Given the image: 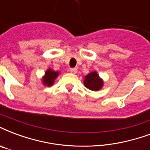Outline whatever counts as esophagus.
Wrapping results in <instances>:
<instances>
[{"instance_id":"esophagus-1","label":"esophagus","mask_w":150,"mask_h":150,"mask_svg":"<svg viewBox=\"0 0 150 150\" xmlns=\"http://www.w3.org/2000/svg\"><path fill=\"white\" fill-rule=\"evenodd\" d=\"M70 71H71V73H72V74H76V73H77V69H76V68H71V69H70Z\"/></svg>"}]
</instances>
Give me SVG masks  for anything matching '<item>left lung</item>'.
Instances as JSON below:
<instances>
[{
	"label": "left lung",
	"mask_w": 150,
	"mask_h": 150,
	"mask_svg": "<svg viewBox=\"0 0 150 150\" xmlns=\"http://www.w3.org/2000/svg\"><path fill=\"white\" fill-rule=\"evenodd\" d=\"M83 83L86 88L98 91L103 86V80L98 75L97 72L91 71L84 77Z\"/></svg>",
	"instance_id": "obj_1"
}]
</instances>
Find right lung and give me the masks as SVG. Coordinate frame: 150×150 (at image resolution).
Listing matches in <instances>:
<instances>
[{
    "label": "right lung",
    "instance_id": "right-lung-1",
    "mask_svg": "<svg viewBox=\"0 0 150 150\" xmlns=\"http://www.w3.org/2000/svg\"><path fill=\"white\" fill-rule=\"evenodd\" d=\"M59 75V73L58 71H55L52 68H48L45 71L44 76L42 77V83H44V86H52L55 83V79L58 77Z\"/></svg>",
    "mask_w": 150,
    "mask_h": 150
}]
</instances>
